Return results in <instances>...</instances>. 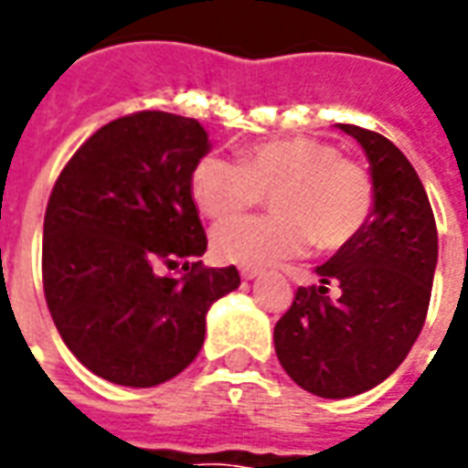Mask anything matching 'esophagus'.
Wrapping results in <instances>:
<instances>
[{
    "instance_id": "obj_1",
    "label": "esophagus",
    "mask_w": 468,
    "mask_h": 468,
    "mask_svg": "<svg viewBox=\"0 0 468 468\" xmlns=\"http://www.w3.org/2000/svg\"><path fill=\"white\" fill-rule=\"evenodd\" d=\"M240 275H243V281H255V278L261 275V271H255V268H243Z\"/></svg>"
}]
</instances>
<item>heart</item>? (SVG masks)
I'll return each mask as SVG.
<instances>
[{
    "instance_id": "b5f03b06",
    "label": "heart",
    "mask_w": 468,
    "mask_h": 468,
    "mask_svg": "<svg viewBox=\"0 0 468 468\" xmlns=\"http://www.w3.org/2000/svg\"><path fill=\"white\" fill-rule=\"evenodd\" d=\"M195 205L207 218H228L271 195L268 218H233L210 235L218 261L265 268L311 243L338 250L361 233L373 210V183L361 165L314 137L253 144L238 160L205 154L190 173Z\"/></svg>"
}]
</instances>
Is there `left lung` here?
Returning a JSON list of instances; mask_svg holds the SVG:
<instances>
[{"mask_svg":"<svg viewBox=\"0 0 468 468\" xmlns=\"http://www.w3.org/2000/svg\"><path fill=\"white\" fill-rule=\"evenodd\" d=\"M335 127L366 153L371 218L351 243L315 265L321 285L298 288L273 341L278 361L301 388L321 399H351L386 381L421 334L439 235L406 154L378 133ZM328 284L342 288L335 302L324 295Z\"/></svg>","mask_w":468,"mask_h":468,"instance_id":"1","label":"left lung"}]
</instances>
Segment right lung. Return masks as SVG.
Segmentation results:
<instances>
[{"instance_id":"add662e5","label":"right lung","mask_w":468,"mask_h":468,"mask_svg":"<svg viewBox=\"0 0 468 468\" xmlns=\"http://www.w3.org/2000/svg\"><path fill=\"white\" fill-rule=\"evenodd\" d=\"M207 153L197 120L147 110L100 127L49 195L47 305L67 348L105 381L175 378L203 348L210 305L240 285L235 265L193 263L207 238L190 173ZM177 262L183 279L156 273Z\"/></svg>"}]
</instances>
